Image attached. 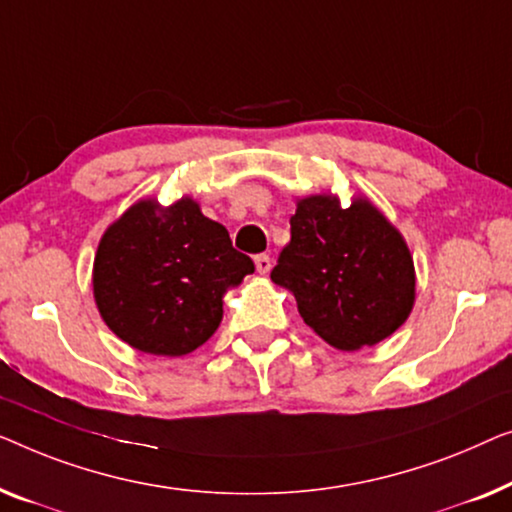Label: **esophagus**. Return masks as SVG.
Wrapping results in <instances>:
<instances>
[{"mask_svg":"<svg viewBox=\"0 0 512 512\" xmlns=\"http://www.w3.org/2000/svg\"><path fill=\"white\" fill-rule=\"evenodd\" d=\"M255 269H257V273H269L271 271V257L269 255H257L255 257Z\"/></svg>","mask_w":512,"mask_h":512,"instance_id":"1","label":"esophagus"}]
</instances>
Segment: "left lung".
Wrapping results in <instances>:
<instances>
[{
	"instance_id": "1",
	"label": "left lung",
	"mask_w": 512,
	"mask_h": 512,
	"mask_svg": "<svg viewBox=\"0 0 512 512\" xmlns=\"http://www.w3.org/2000/svg\"><path fill=\"white\" fill-rule=\"evenodd\" d=\"M292 239L271 280L297 299L299 315L338 350L392 336L415 304V266L403 236L366 197L297 199Z\"/></svg>"
}]
</instances>
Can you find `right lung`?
<instances>
[{
  "label": "right lung",
  "mask_w": 512,
  "mask_h": 512,
  "mask_svg": "<svg viewBox=\"0 0 512 512\" xmlns=\"http://www.w3.org/2000/svg\"><path fill=\"white\" fill-rule=\"evenodd\" d=\"M255 271L192 197L139 199L109 225L92 266L99 315L120 341L160 357L197 350L222 322V299Z\"/></svg>",
  "instance_id": "right-lung-1"
}]
</instances>
